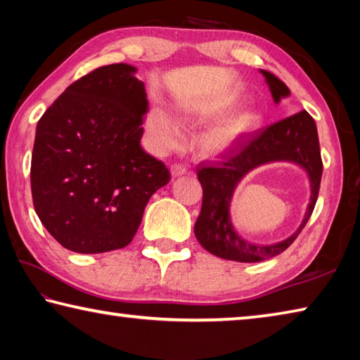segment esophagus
Here are the masks:
<instances>
[{
	"mask_svg": "<svg viewBox=\"0 0 360 360\" xmlns=\"http://www.w3.org/2000/svg\"><path fill=\"white\" fill-rule=\"evenodd\" d=\"M187 173V168L182 165V163H174L172 165V174L173 176H181V174H186Z\"/></svg>",
	"mask_w": 360,
	"mask_h": 360,
	"instance_id": "1",
	"label": "esophagus"
}]
</instances>
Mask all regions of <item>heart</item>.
Returning <instances> with one entry per match:
<instances>
[{
	"instance_id": "heart-1",
	"label": "heart",
	"mask_w": 360,
	"mask_h": 360,
	"mask_svg": "<svg viewBox=\"0 0 360 360\" xmlns=\"http://www.w3.org/2000/svg\"><path fill=\"white\" fill-rule=\"evenodd\" d=\"M255 124H257V114L251 111L238 114L233 119L212 127L203 133L200 144H202L203 150L210 152V154H217V152L229 149L243 133L251 130ZM146 133H148L150 144L162 152L176 148L182 139L178 124L160 108L152 109L149 112L148 120H146Z\"/></svg>"
}]
</instances>
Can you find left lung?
<instances>
[{"instance_id": "1", "label": "left lung", "mask_w": 360, "mask_h": 360, "mask_svg": "<svg viewBox=\"0 0 360 360\" xmlns=\"http://www.w3.org/2000/svg\"><path fill=\"white\" fill-rule=\"evenodd\" d=\"M275 101L290 92L283 81L262 70ZM285 160L307 169L312 182V200L307 214L296 233L288 240L271 247H257L243 240L229 222L228 208L231 195L238 182L255 166ZM203 188L202 211L195 222V236L206 251L225 260L260 262L284 252L300 235L311 217L319 195L322 158L316 122L307 111H300L254 133L229 149L219 160L203 163L197 168Z\"/></svg>"}]
</instances>
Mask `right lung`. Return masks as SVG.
<instances>
[{"instance_id":"right-lung-1","label":"right lung","mask_w":360,"mask_h":360,"mask_svg":"<svg viewBox=\"0 0 360 360\" xmlns=\"http://www.w3.org/2000/svg\"><path fill=\"white\" fill-rule=\"evenodd\" d=\"M125 63L100 66L72 82L36 127L34 211L53 238L79 254L125 248L152 193L169 181L144 152V84Z\"/></svg>"}]
</instances>
